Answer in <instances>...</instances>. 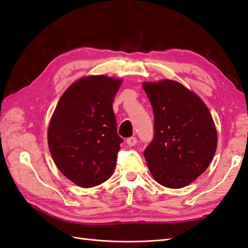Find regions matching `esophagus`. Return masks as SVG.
<instances>
[{
  "label": "esophagus",
  "mask_w": 248,
  "mask_h": 248,
  "mask_svg": "<svg viewBox=\"0 0 248 248\" xmlns=\"http://www.w3.org/2000/svg\"><path fill=\"white\" fill-rule=\"evenodd\" d=\"M136 143H138V140H136V138H134V136H132V138L127 139V144H128L130 147L135 146Z\"/></svg>",
  "instance_id": "1"
}]
</instances>
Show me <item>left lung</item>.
<instances>
[{"mask_svg": "<svg viewBox=\"0 0 248 248\" xmlns=\"http://www.w3.org/2000/svg\"><path fill=\"white\" fill-rule=\"evenodd\" d=\"M141 85L155 116V138L144 152L147 166L161 186H186L204 172L217 151L211 113L196 93L177 81Z\"/></svg>", "mask_w": 248, "mask_h": 248, "instance_id": "8db88e82", "label": "left lung"}]
</instances>
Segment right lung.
<instances>
[{"instance_id":"right-lung-1","label":"right lung","mask_w":248,"mask_h":248,"mask_svg":"<svg viewBox=\"0 0 248 248\" xmlns=\"http://www.w3.org/2000/svg\"><path fill=\"white\" fill-rule=\"evenodd\" d=\"M123 80L103 75L78 78L62 94L48 128L55 165L81 187L113 175L123 139L117 134L113 101Z\"/></svg>"}]
</instances>
